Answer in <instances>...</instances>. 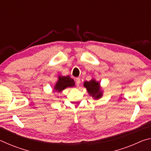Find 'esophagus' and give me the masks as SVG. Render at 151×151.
Wrapping results in <instances>:
<instances>
[{"label": "esophagus", "instance_id": "obj_1", "mask_svg": "<svg viewBox=\"0 0 151 151\" xmlns=\"http://www.w3.org/2000/svg\"><path fill=\"white\" fill-rule=\"evenodd\" d=\"M81 79L79 78H77L76 79V86H78L79 85H80V84H81Z\"/></svg>", "mask_w": 151, "mask_h": 151}]
</instances>
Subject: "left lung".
<instances>
[{"mask_svg": "<svg viewBox=\"0 0 151 151\" xmlns=\"http://www.w3.org/2000/svg\"><path fill=\"white\" fill-rule=\"evenodd\" d=\"M84 86L87 89L88 94L94 99H99L103 96V92L101 89L100 83L94 79H92L90 81H85L84 83Z\"/></svg>", "mask_w": 151, "mask_h": 151, "instance_id": "1", "label": "left lung"}]
</instances>
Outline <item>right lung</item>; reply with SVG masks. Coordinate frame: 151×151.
Here are the masks:
<instances>
[{"mask_svg":"<svg viewBox=\"0 0 151 151\" xmlns=\"http://www.w3.org/2000/svg\"><path fill=\"white\" fill-rule=\"evenodd\" d=\"M58 81L54 87L55 91L58 93L63 91L67 87H73L75 86V82L69 76H58Z\"/></svg>","mask_w":151,"mask_h":151,"instance_id":"add662e5","label":"right lung"}]
</instances>
